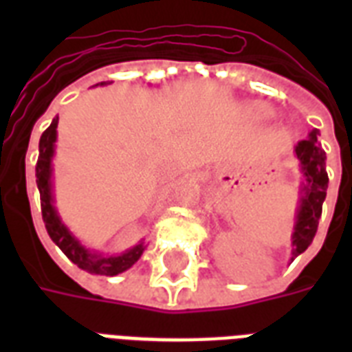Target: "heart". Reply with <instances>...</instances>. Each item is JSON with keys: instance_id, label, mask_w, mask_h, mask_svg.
Masks as SVG:
<instances>
[{"instance_id": "heart-1", "label": "heart", "mask_w": 352, "mask_h": 352, "mask_svg": "<svg viewBox=\"0 0 352 352\" xmlns=\"http://www.w3.org/2000/svg\"><path fill=\"white\" fill-rule=\"evenodd\" d=\"M250 113L252 117L256 118H268L272 115V109L265 106V104H254V106H250Z\"/></svg>"}]
</instances>
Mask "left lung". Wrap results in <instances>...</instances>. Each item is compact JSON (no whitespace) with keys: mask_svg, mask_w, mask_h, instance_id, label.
<instances>
[{"mask_svg":"<svg viewBox=\"0 0 352 352\" xmlns=\"http://www.w3.org/2000/svg\"><path fill=\"white\" fill-rule=\"evenodd\" d=\"M318 129L309 133V138L300 140L294 148L298 162H300L301 173L305 181L301 184L300 206L296 212L294 234H292V257L294 261L301 252H305L314 239L318 230V223L322 217V206L327 195L329 175L325 168V151L322 144L318 142Z\"/></svg>","mask_w":352,"mask_h":352,"instance_id":"8db88e82","label":"left lung"}]
</instances>
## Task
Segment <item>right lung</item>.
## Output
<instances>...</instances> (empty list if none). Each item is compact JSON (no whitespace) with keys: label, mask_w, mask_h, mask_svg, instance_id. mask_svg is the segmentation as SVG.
<instances>
[{"label":"right lung","mask_w":352,"mask_h":352,"mask_svg":"<svg viewBox=\"0 0 352 352\" xmlns=\"http://www.w3.org/2000/svg\"><path fill=\"white\" fill-rule=\"evenodd\" d=\"M56 127L58 117L52 118L51 126L41 133L40 155H38V162H36V184L40 190L41 217L45 223L47 234L51 235V239L60 246V250L85 272L96 274V276H117L127 268H131L140 259L142 252L146 250V245H144V241H140L138 245L120 256H102V254L89 252L85 246L80 245V241L67 230V226L63 225L54 204H52L51 162L52 155H54V142H56Z\"/></svg>","instance_id":"right-lung-1"}]
</instances>
